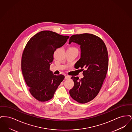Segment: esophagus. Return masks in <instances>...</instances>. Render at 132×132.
Masks as SVG:
<instances>
[{"label": "esophagus", "mask_w": 132, "mask_h": 132, "mask_svg": "<svg viewBox=\"0 0 132 132\" xmlns=\"http://www.w3.org/2000/svg\"><path fill=\"white\" fill-rule=\"evenodd\" d=\"M70 78V77L69 76H65V79H66V80H67V79H69Z\"/></svg>", "instance_id": "obj_1"}]
</instances>
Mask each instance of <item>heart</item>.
Listing matches in <instances>:
<instances>
[{
    "mask_svg": "<svg viewBox=\"0 0 132 132\" xmlns=\"http://www.w3.org/2000/svg\"><path fill=\"white\" fill-rule=\"evenodd\" d=\"M69 49H71V50H77L75 48H74V47H71V48H69Z\"/></svg>",
    "mask_w": 132,
    "mask_h": 132,
    "instance_id": "1",
    "label": "heart"
}]
</instances>
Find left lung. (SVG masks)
Segmentation results:
<instances>
[{
	"label": "left lung",
	"instance_id": "obj_1",
	"mask_svg": "<svg viewBox=\"0 0 132 132\" xmlns=\"http://www.w3.org/2000/svg\"><path fill=\"white\" fill-rule=\"evenodd\" d=\"M72 43L80 45V58L76 64L78 68L85 70L81 79L78 77H71L74 86L69 93L74 100L85 103L96 96L105 79L108 68V52L103 40L93 34L73 35L69 39V44Z\"/></svg>",
	"mask_w": 132,
	"mask_h": 132
}]
</instances>
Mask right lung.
Wrapping results in <instances>:
<instances>
[{
  "mask_svg": "<svg viewBox=\"0 0 132 132\" xmlns=\"http://www.w3.org/2000/svg\"><path fill=\"white\" fill-rule=\"evenodd\" d=\"M69 38L43 31L31 38L26 45L21 61L22 74L30 93L38 101L51 100L65 78L63 75H54L50 67L54 51Z\"/></svg>",
  "mask_w": 132,
  "mask_h": 132,
  "instance_id": "1",
  "label": "right lung"
}]
</instances>
